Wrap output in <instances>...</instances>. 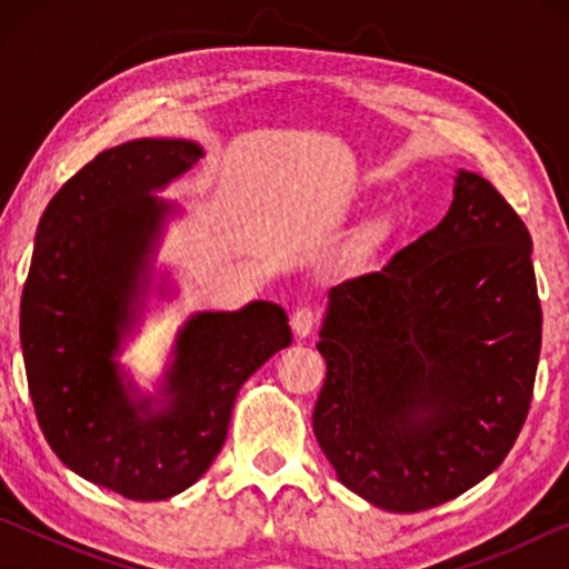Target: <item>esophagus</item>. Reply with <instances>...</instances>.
I'll list each match as a JSON object with an SVG mask.
<instances>
[{"mask_svg":"<svg viewBox=\"0 0 569 569\" xmlns=\"http://www.w3.org/2000/svg\"><path fill=\"white\" fill-rule=\"evenodd\" d=\"M291 326L296 336H311L316 326H319V311L313 306H298L291 316Z\"/></svg>","mask_w":569,"mask_h":569,"instance_id":"34e87169","label":"esophagus"}]
</instances>
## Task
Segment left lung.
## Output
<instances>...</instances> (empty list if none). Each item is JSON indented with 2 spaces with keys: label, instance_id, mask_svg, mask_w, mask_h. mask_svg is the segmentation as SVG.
<instances>
[{
  "label": "left lung",
  "instance_id": "8db88e82",
  "mask_svg": "<svg viewBox=\"0 0 569 569\" xmlns=\"http://www.w3.org/2000/svg\"><path fill=\"white\" fill-rule=\"evenodd\" d=\"M529 256L532 236L502 192L459 170L435 230L331 288L313 435L351 492L419 512L502 465L542 346Z\"/></svg>",
  "mask_w": 569,
  "mask_h": 569
}]
</instances>
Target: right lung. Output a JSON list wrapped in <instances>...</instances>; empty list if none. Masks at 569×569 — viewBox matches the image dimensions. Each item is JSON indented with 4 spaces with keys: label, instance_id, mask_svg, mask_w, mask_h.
Listing matches in <instances>:
<instances>
[{
    "label": "right lung",
    "instance_id": "1",
    "mask_svg": "<svg viewBox=\"0 0 569 569\" xmlns=\"http://www.w3.org/2000/svg\"><path fill=\"white\" fill-rule=\"evenodd\" d=\"M203 156L188 140H132L100 152L54 192L37 226L19 303L27 387L47 445L77 475L156 502L206 475L238 389L291 343L283 308L256 301L200 313L178 336L170 407L142 417L118 377L120 333L166 216L158 190Z\"/></svg>",
    "mask_w": 569,
    "mask_h": 569
}]
</instances>
